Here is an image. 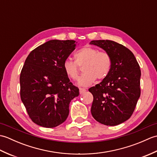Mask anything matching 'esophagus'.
<instances>
[{"instance_id": "34e87169", "label": "esophagus", "mask_w": 157, "mask_h": 157, "mask_svg": "<svg viewBox=\"0 0 157 157\" xmlns=\"http://www.w3.org/2000/svg\"><path fill=\"white\" fill-rule=\"evenodd\" d=\"M86 91V89H84V88H79V94H84Z\"/></svg>"}]
</instances>
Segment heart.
I'll list each match as a JSON object with an SVG mask.
<instances>
[{"label": "heart", "mask_w": 157, "mask_h": 157, "mask_svg": "<svg viewBox=\"0 0 157 157\" xmlns=\"http://www.w3.org/2000/svg\"><path fill=\"white\" fill-rule=\"evenodd\" d=\"M111 57L108 52L85 46L78 50L75 54V61L65 59L63 64V69L70 79L77 80L79 74V67H83V74L78 80L82 86H88L97 79L102 80L109 75L111 67Z\"/></svg>", "instance_id": "heart-1"}]
</instances>
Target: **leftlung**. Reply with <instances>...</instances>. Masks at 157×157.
<instances>
[{
  "instance_id": "1",
  "label": "left lung",
  "mask_w": 157,
  "mask_h": 157,
  "mask_svg": "<svg viewBox=\"0 0 157 157\" xmlns=\"http://www.w3.org/2000/svg\"><path fill=\"white\" fill-rule=\"evenodd\" d=\"M90 44L104 49L112 61L106 78L89 88L94 98L91 113L102 124L119 125L131 117L140 96V65L132 52L117 42L100 40Z\"/></svg>"
}]
</instances>
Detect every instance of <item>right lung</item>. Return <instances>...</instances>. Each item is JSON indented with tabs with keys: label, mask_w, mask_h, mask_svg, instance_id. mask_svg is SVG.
<instances>
[{
	"label": "right lung",
	"mask_w": 157,
	"mask_h": 157,
	"mask_svg": "<svg viewBox=\"0 0 157 157\" xmlns=\"http://www.w3.org/2000/svg\"><path fill=\"white\" fill-rule=\"evenodd\" d=\"M75 40H52L29 53L20 74V96L32 121L55 128L67 118L69 103L79 89L63 69L65 59L76 47Z\"/></svg>",
	"instance_id": "add662e5"
}]
</instances>
